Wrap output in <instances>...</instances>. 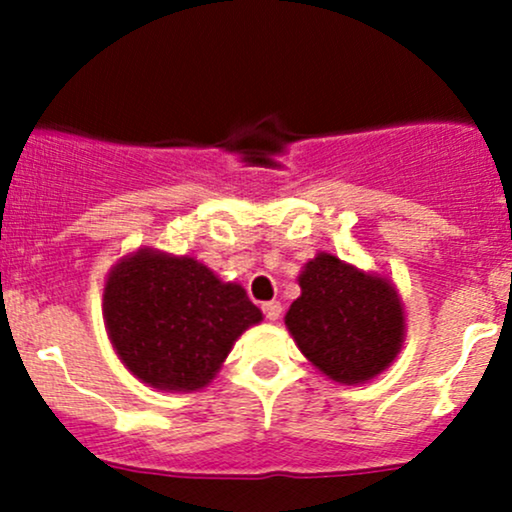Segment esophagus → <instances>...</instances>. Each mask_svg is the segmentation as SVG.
Masks as SVG:
<instances>
[{
    "label": "esophagus",
    "instance_id": "1",
    "mask_svg": "<svg viewBox=\"0 0 512 512\" xmlns=\"http://www.w3.org/2000/svg\"><path fill=\"white\" fill-rule=\"evenodd\" d=\"M262 313H264V317H267V320H279L281 317V303L279 301H267V303H262Z\"/></svg>",
    "mask_w": 512,
    "mask_h": 512
}]
</instances>
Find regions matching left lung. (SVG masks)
I'll return each mask as SVG.
<instances>
[{"label": "left lung", "instance_id": "1", "mask_svg": "<svg viewBox=\"0 0 512 512\" xmlns=\"http://www.w3.org/2000/svg\"><path fill=\"white\" fill-rule=\"evenodd\" d=\"M301 296L286 313L293 342L334 383H368L395 361L404 342V308L395 286L317 252L303 267Z\"/></svg>", "mask_w": 512, "mask_h": 512}]
</instances>
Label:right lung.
<instances>
[{
    "mask_svg": "<svg viewBox=\"0 0 512 512\" xmlns=\"http://www.w3.org/2000/svg\"><path fill=\"white\" fill-rule=\"evenodd\" d=\"M103 320L129 373L166 392L207 387L236 339L262 322L240 284L192 257L142 248L110 269Z\"/></svg>",
    "mask_w": 512,
    "mask_h": 512,
    "instance_id": "1",
    "label": "right lung"
}]
</instances>
